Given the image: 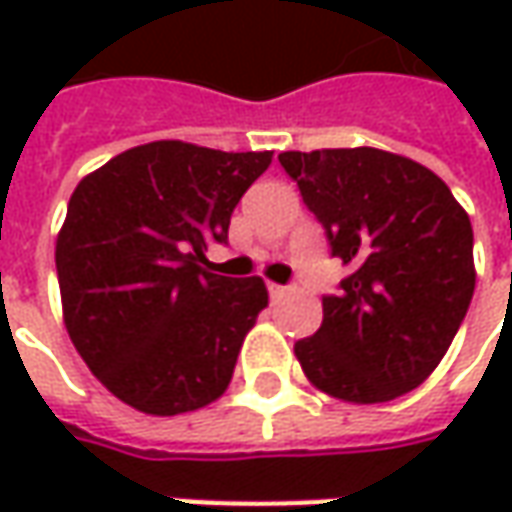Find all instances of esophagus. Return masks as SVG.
I'll return each mask as SVG.
<instances>
[{
    "instance_id": "1",
    "label": "esophagus",
    "mask_w": 512,
    "mask_h": 512,
    "mask_svg": "<svg viewBox=\"0 0 512 512\" xmlns=\"http://www.w3.org/2000/svg\"><path fill=\"white\" fill-rule=\"evenodd\" d=\"M267 290H270V299H285L287 293H290V287L285 285H267Z\"/></svg>"
}]
</instances>
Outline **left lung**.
<instances>
[{
  "mask_svg": "<svg viewBox=\"0 0 512 512\" xmlns=\"http://www.w3.org/2000/svg\"><path fill=\"white\" fill-rule=\"evenodd\" d=\"M279 162L350 270L296 359L333 399L393 402L439 367L470 307V216L433 170L390 150H285Z\"/></svg>",
  "mask_w": 512,
  "mask_h": 512,
  "instance_id": "1",
  "label": "left lung"
}]
</instances>
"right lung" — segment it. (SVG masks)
Listing matches in <instances>:
<instances>
[{
    "mask_svg": "<svg viewBox=\"0 0 512 512\" xmlns=\"http://www.w3.org/2000/svg\"><path fill=\"white\" fill-rule=\"evenodd\" d=\"M273 153L148 142L88 173L56 236L62 319L90 373L150 416L216 402L267 307L259 276L202 267Z\"/></svg>",
    "mask_w": 512,
    "mask_h": 512,
    "instance_id": "add662e5",
    "label": "right lung"
}]
</instances>
